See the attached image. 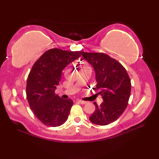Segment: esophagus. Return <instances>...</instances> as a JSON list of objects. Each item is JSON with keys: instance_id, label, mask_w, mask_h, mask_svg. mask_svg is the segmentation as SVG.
<instances>
[{"instance_id": "obj_1", "label": "esophagus", "mask_w": 159, "mask_h": 159, "mask_svg": "<svg viewBox=\"0 0 159 159\" xmlns=\"http://www.w3.org/2000/svg\"><path fill=\"white\" fill-rule=\"evenodd\" d=\"M77 102L80 103V104H85L87 103V101H84V100H78Z\"/></svg>"}]
</instances>
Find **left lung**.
<instances>
[{
  "label": "left lung",
  "instance_id": "8db88e82",
  "mask_svg": "<svg viewBox=\"0 0 159 159\" xmlns=\"http://www.w3.org/2000/svg\"><path fill=\"white\" fill-rule=\"evenodd\" d=\"M82 55L95 70L96 89L100 90L104 100L99 107L93 102L96 110L89 120L97 125H108L126 109L131 91L130 77L120 62L106 54L82 52Z\"/></svg>",
  "mask_w": 159,
  "mask_h": 159
}]
</instances>
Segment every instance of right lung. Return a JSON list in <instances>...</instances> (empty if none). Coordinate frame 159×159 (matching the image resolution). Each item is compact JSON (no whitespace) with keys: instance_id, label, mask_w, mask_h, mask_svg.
Here are the masks:
<instances>
[{"instance_id":"right-lung-1","label":"right lung","mask_w":159,"mask_h":159,"mask_svg":"<svg viewBox=\"0 0 159 159\" xmlns=\"http://www.w3.org/2000/svg\"><path fill=\"white\" fill-rule=\"evenodd\" d=\"M81 55L80 50L52 48L33 64L27 78L26 98L33 113L46 126H59L67 120L73 101L61 98L55 92L63 70Z\"/></svg>"}]
</instances>
